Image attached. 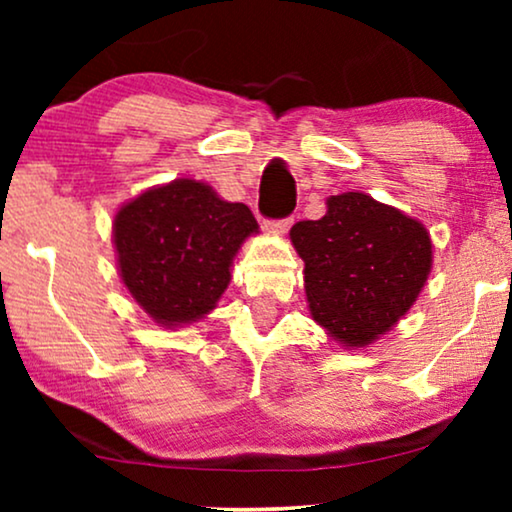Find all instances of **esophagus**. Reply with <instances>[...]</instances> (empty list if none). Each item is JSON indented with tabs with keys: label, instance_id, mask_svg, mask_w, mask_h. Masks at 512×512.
<instances>
[{
	"label": "esophagus",
	"instance_id": "34e87169",
	"mask_svg": "<svg viewBox=\"0 0 512 512\" xmlns=\"http://www.w3.org/2000/svg\"><path fill=\"white\" fill-rule=\"evenodd\" d=\"M293 226V216H284V219H277V221H270V228L275 230V233H286Z\"/></svg>",
	"mask_w": 512,
	"mask_h": 512
}]
</instances>
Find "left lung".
Instances as JSON below:
<instances>
[{
  "instance_id": "left-lung-1",
  "label": "left lung",
  "mask_w": 512,
  "mask_h": 512,
  "mask_svg": "<svg viewBox=\"0 0 512 512\" xmlns=\"http://www.w3.org/2000/svg\"><path fill=\"white\" fill-rule=\"evenodd\" d=\"M319 221H298L291 242L305 261L312 319L345 347L389 331L431 272L422 223L366 193L328 198Z\"/></svg>"
}]
</instances>
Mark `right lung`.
<instances>
[{
    "instance_id": "obj_1",
    "label": "right lung",
    "mask_w": 512,
    "mask_h": 512,
    "mask_svg": "<svg viewBox=\"0 0 512 512\" xmlns=\"http://www.w3.org/2000/svg\"><path fill=\"white\" fill-rule=\"evenodd\" d=\"M258 223L193 179L151 188L118 209L114 242L123 284L156 324H191L214 310L230 263Z\"/></svg>"
}]
</instances>
